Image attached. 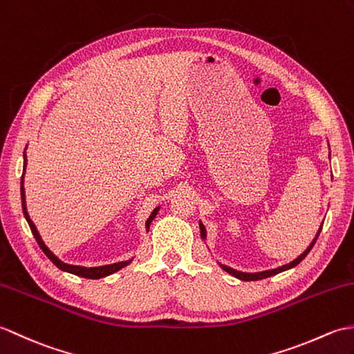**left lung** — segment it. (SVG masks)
<instances>
[{
  "label": "left lung",
  "instance_id": "8db88e82",
  "mask_svg": "<svg viewBox=\"0 0 354 354\" xmlns=\"http://www.w3.org/2000/svg\"><path fill=\"white\" fill-rule=\"evenodd\" d=\"M321 229H323V224H321L319 230H318V233H317V236L313 238V241L310 242V245H309L308 248H306L304 253H301L300 256H298V257L295 259V261L289 262L288 265L279 266V268H276V270H268V271H261V272H242V271H238V270H233V268H230V266L223 265V263H219V266H221V268H223L225 272L232 274L233 277H236V279H239V280H245V281H251V280H262V279H266V277L276 276V274H279V272H281V271H286V270L294 268V266H297L298 263H300V262L303 261V259H304L306 256L309 254V251L312 250V247H313V245H315V242H317V239H318V236H319ZM200 232H201V238H203V239H206V229H204L203 223H200Z\"/></svg>",
  "mask_w": 354,
  "mask_h": 354
}]
</instances>
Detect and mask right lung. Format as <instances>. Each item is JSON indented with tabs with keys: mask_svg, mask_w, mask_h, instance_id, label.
<instances>
[{
	"mask_svg": "<svg viewBox=\"0 0 354 354\" xmlns=\"http://www.w3.org/2000/svg\"><path fill=\"white\" fill-rule=\"evenodd\" d=\"M26 167H27V156H26V153H24V172H26ZM24 172H22V178H21V201H22L24 216H26L27 223H28L30 229H31V233H33V236L36 238V241H37V243H39V247H41V250L46 254V257H48L50 261H51L54 265H56L59 270L65 271V272L75 274V276L84 277V279H101V277L111 276V274H113V272H116V271H120L121 268H124V266H127V265L133 261V259H130V261H124V262H118V263H111V265H103V266H91V268H88V266L69 265V263L62 262L60 259H59L56 254H54L48 247L45 245L42 238H41V234H39V232H37V229H36L35 223L30 219V215H28V212H27V206H26V191H24ZM159 209H160V207H156V209L151 212L150 218L147 219V223H145L147 232L150 230V224H151L153 219L156 218V215H157V212H159Z\"/></svg>",
	"mask_w": 354,
	"mask_h": 354,
	"instance_id": "1",
	"label": "right lung"
}]
</instances>
